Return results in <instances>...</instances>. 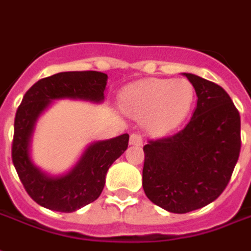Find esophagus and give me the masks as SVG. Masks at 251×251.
Returning a JSON list of instances; mask_svg holds the SVG:
<instances>
[{
  "mask_svg": "<svg viewBox=\"0 0 251 251\" xmlns=\"http://www.w3.org/2000/svg\"><path fill=\"white\" fill-rule=\"evenodd\" d=\"M129 144H131V146H138V147H140V146L143 144V139H142V136L138 135V133H132V135L129 136Z\"/></svg>",
  "mask_w": 251,
  "mask_h": 251,
  "instance_id": "34e87169",
  "label": "esophagus"
}]
</instances>
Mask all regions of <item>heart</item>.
Here are the masks:
<instances>
[{
  "mask_svg": "<svg viewBox=\"0 0 251 251\" xmlns=\"http://www.w3.org/2000/svg\"><path fill=\"white\" fill-rule=\"evenodd\" d=\"M194 88L186 78H151L128 87L122 98L127 113L146 119L150 132L166 133L182 123L194 101Z\"/></svg>",
  "mask_w": 251,
  "mask_h": 251,
  "instance_id": "1",
  "label": "heart"
}]
</instances>
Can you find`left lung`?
I'll return each mask as SVG.
<instances>
[{
    "label": "left lung",
    "instance_id": "8db88e82",
    "mask_svg": "<svg viewBox=\"0 0 251 251\" xmlns=\"http://www.w3.org/2000/svg\"><path fill=\"white\" fill-rule=\"evenodd\" d=\"M197 93V107L174 136L143 147V190L170 213L184 214L214 202L227 186L241 151V118L227 92L183 73Z\"/></svg>",
    "mask_w": 251,
    "mask_h": 251
}]
</instances>
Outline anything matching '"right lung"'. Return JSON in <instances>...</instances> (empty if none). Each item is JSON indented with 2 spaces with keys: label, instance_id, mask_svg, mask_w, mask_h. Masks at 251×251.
<instances>
[{
  "label": "right lung",
  "instance_id": "right-lung-1",
  "mask_svg": "<svg viewBox=\"0 0 251 251\" xmlns=\"http://www.w3.org/2000/svg\"><path fill=\"white\" fill-rule=\"evenodd\" d=\"M108 76L103 72H60L41 78L25 93L14 119L13 164L26 193L45 208L73 213L100 197L109 167L128 147V133L92 142L67 173L52 174L38 167L32 156V139L40 116L54 100L104 101Z\"/></svg>",
  "mask_w": 251,
  "mask_h": 251
}]
</instances>
